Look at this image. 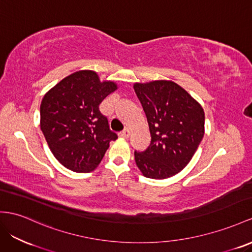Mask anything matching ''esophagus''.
Segmentation results:
<instances>
[{"instance_id": "34e87169", "label": "esophagus", "mask_w": 252, "mask_h": 252, "mask_svg": "<svg viewBox=\"0 0 252 252\" xmlns=\"http://www.w3.org/2000/svg\"><path fill=\"white\" fill-rule=\"evenodd\" d=\"M130 135H131V131L128 130V128H125L124 131L119 133V136L125 137V138H127L128 136H130Z\"/></svg>"}]
</instances>
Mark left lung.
Instances as JSON below:
<instances>
[{"label":"left lung","instance_id":"1","mask_svg":"<svg viewBox=\"0 0 252 252\" xmlns=\"http://www.w3.org/2000/svg\"><path fill=\"white\" fill-rule=\"evenodd\" d=\"M151 134L150 146L134 152L141 173L150 179L177 175L197 151L204 135L202 106L171 81L135 83Z\"/></svg>","mask_w":252,"mask_h":252}]
</instances>
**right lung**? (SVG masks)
Listing matches in <instances>:
<instances>
[{
    "label": "right lung",
    "mask_w": 252,
    "mask_h": 252,
    "mask_svg": "<svg viewBox=\"0 0 252 252\" xmlns=\"http://www.w3.org/2000/svg\"><path fill=\"white\" fill-rule=\"evenodd\" d=\"M117 89L101 82L92 70L64 77L44 94L40 104V127L55 158L74 172H90L100 164L117 134L99 109L100 103Z\"/></svg>",
    "instance_id": "add662e5"
}]
</instances>
